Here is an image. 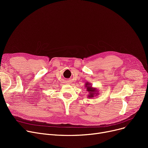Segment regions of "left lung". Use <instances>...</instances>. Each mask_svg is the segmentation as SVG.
Returning a JSON list of instances; mask_svg holds the SVG:
<instances>
[{"label": "left lung", "mask_w": 148, "mask_h": 148, "mask_svg": "<svg viewBox=\"0 0 148 148\" xmlns=\"http://www.w3.org/2000/svg\"><path fill=\"white\" fill-rule=\"evenodd\" d=\"M84 87L85 88H86V90L89 93V94L88 95V98H94V97L99 95V91L96 88H93L92 84L89 82H86V83H85Z\"/></svg>", "instance_id": "1"}]
</instances>
